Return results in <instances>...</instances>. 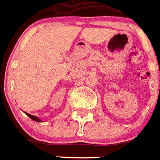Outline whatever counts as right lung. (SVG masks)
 Returning <instances> with one entry per match:
<instances>
[{
    "instance_id": "add662e5",
    "label": "right lung",
    "mask_w": 160,
    "mask_h": 160,
    "mask_svg": "<svg viewBox=\"0 0 160 160\" xmlns=\"http://www.w3.org/2000/svg\"><path fill=\"white\" fill-rule=\"evenodd\" d=\"M24 113H25V112H24ZM26 113V114H27V115H28V116L29 117V118H30V119H33V120H35V121H37V122H41V119H39V118H37V117H36V116L31 115V114H29V113Z\"/></svg>"
}]
</instances>
